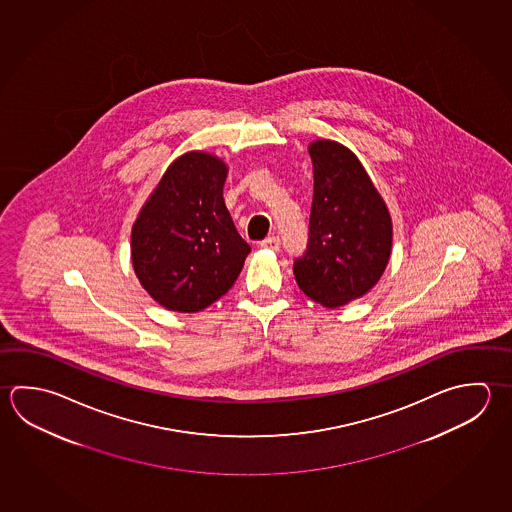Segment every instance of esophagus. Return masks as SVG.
<instances>
[{"mask_svg":"<svg viewBox=\"0 0 512 512\" xmlns=\"http://www.w3.org/2000/svg\"><path fill=\"white\" fill-rule=\"evenodd\" d=\"M261 249H270V251H278L279 249V238L278 236H269L265 238L263 242H260Z\"/></svg>","mask_w":512,"mask_h":512,"instance_id":"34e87169","label":"esophagus"}]
</instances>
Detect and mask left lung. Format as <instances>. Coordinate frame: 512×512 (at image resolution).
Returning a JSON list of instances; mask_svg holds the SVG:
<instances>
[{
	"label": "left lung",
	"mask_w": 512,
	"mask_h": 512,
	"mask_svg": "<svg viewBox=\"0 0 512 512\" xmlns=\"http://www.w3.org/2000/svg\"><path fill=\"white\" fill-rule=\"evenodd\" d=\"M314 198L307 252L294 261L299 289L326 308L348 305L377 285L390 261L393 225L381 193L354 151L310 142Z\"/></svg>",
	"instance_id": "1"
}]
</instances>
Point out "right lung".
<instances>
[{
	"label": "right lung",
	"instance_id": "right-lung-1",
	"mask_svg": "<svg viewBox=\"0 0 512 512\" xmlns=\"http://www.w3.org/2000/svg\"><path fill=\"white\" fill-rule=\"evenodd\" d=\"M227 164L205 151L171 162L131 227V263L151 298L173 312H200L240 276L249 243L223 202Z\"/></svg>",
	"mask_w": 512,
	"mask_h": 512
}]
</instances>
